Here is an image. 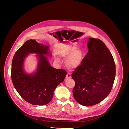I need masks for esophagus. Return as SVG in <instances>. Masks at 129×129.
<instances>
[{
  "label": "esophagus",
  "instance_id": "34e87169",
  "mask_svg": "<svg viewBox=\"0 0 129 129\" xmlns=\"http://www.w3.org/2000/svg\"><path fill=\"white\" fill-rule=\"evenodd\" d=\"M71 77V74L70 73H68L66 76V78L67 79H68V78H70Z\"/></svg>",
  "mask_w": 129,
  "mask_h": 129
}]
</instances>
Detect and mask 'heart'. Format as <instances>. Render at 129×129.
Instances as JSON below:
<instances>
[{"label": "heart", "mask_w": 129, "mask_h": 129, "mask_svg": "<svg viewBox=\"0 0 129 129\" xmlns=\"http://www.w3.org/2000/svg\"><path fill=\"white\" fill-rule=\"evenodd\" d=\"M61 57L68 59L67 64L70 68H75L80 66L84 58V53L76 46H71L61 54Z\"/></svg>", "instance_id": "1"}]
</instances>
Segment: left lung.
<instances>
[{
	"label": "left lung",
	"instance_id": "obj_1",
	"mask_svg": "<svg viewBox=\"0 0 129 129\" xmlns=\"http://www.w3.org/2000/svg\"><path fill=\"white\" fill-rule=\"evenodd\" d=\"M87 45L88 51L72 78L75 82L72 90L74 99L89 107L100 103L110 94L115 79L116 65L102 41L89 38Z\"/></svg>",
	"mask_w": 129,
	"mask_h": 129
}]
</instances>
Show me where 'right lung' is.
<instances>
[{"label":"right lung","mask_w":129,"mask_h":129,"mask_svg":"<svg viewBox=\"0 0 129 129\" xmlns=\"http://www.w3.org/2000/svg\"><path fill=\"white\" fill-rule=\"evenodd\" d=\"M48 47L35 40H28L15 52L12 61L11 77L13 86L24 100L33 105L49 103L55 88L67 74L65 70L55 69L50 65L45 56L49 54ZM33 52L38 54V68L35 74L27 75L23 69L24 59Z\"/></svg>","instance_id":"1"}]
</instances>
